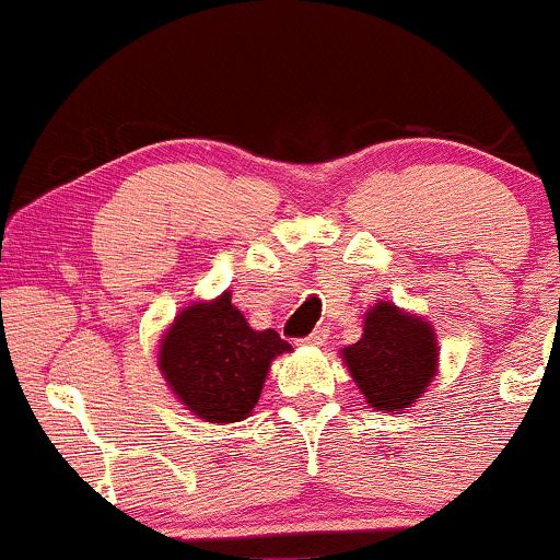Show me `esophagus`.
I'll return each instance as SVG.
<instances>
[{
  "instance_id": "obj_1",
  "label": "esophagus",
  "mask_w": 560,
  "mask_h": 560,
  "mask_svg": "<svg viewBox=\"0 0 560 560\" xmlns=\"http://www.w3.org/2000/svg\"><path fill=\"white\" fill-rule=\"evenodd\" d=\"M326 337H329V331H326V329H316V331L311 334V337L300 339V342H302V345H324Z\"/></svg>"
}]
</instances>
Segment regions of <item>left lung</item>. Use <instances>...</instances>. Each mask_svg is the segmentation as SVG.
I'll return each instance as SVG.
<instances>
[{"mask_svg": "<svg viewBox=\"0 0 560 560\" xmlns=\"http://www.w3.org/2000/svg\"><path fill=\"white\" fill-rule=\"evenodd\" d=\"M342 358L358 389L376 410L408 408L421 397L436 369L434 331L427 320L376 302L365 313L363 337Z\"/></svg>", "mask_w": 560, "mask_h": 560, "instance_id": "left-lung-1", "label": "left lung"}]
</instances>
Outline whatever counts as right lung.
<instances>
[{"instance_id":"obj_1","label":"right lung","mask_w":560,"mask_h":560,"mask_svg":"<svg viewBox=\"0 0 560 560\" xmlns=\"http://www.w3.org/2000/svg\"><path fill=\"white\" fill-rule=\"evenodd\" d=\"M287 350L292 347L273 329H249L223 292L182 311L160 345V371L191 413L231 423L258 405L271 361Z\"/></svg>"}]
</instances>
